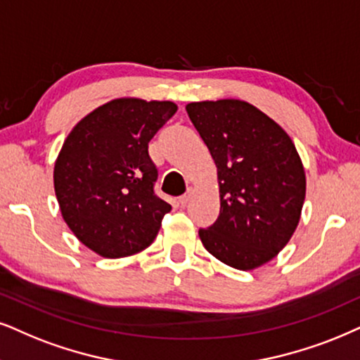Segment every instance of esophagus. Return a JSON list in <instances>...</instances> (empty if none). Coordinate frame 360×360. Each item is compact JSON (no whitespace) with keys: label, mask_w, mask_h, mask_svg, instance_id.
<instances>
[{"label":"esophagus","mask_w":360,"mask_h":360,"mask_svg":"<svg viewBox=\"0 0 360 360\" xmlns=\"http://www.w3.org/2000/svg\"><path fill=\"white\" fill-rule=\"evenodd\" d=\"M191 198H193V193H191V191H188V193L181 195V198H179V202H181V206H188L189 201H191Z\"/></svg>","instance_id":"obj_1"}]
</instances>
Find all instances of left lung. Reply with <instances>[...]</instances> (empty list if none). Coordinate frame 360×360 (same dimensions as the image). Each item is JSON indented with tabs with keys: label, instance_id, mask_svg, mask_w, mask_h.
Returning <instances> with one entry per match:
<instances>
[{
	"label": "left lung",
	"instance_id": "1",
	"mask_svg": "<svg viewBox=\"0 0 360 360\" xmlns=\"http://www.w3.org/2000/svg\"><path fill=\"white\" fill-rule=\"evenodd\" d=\"M217 166L221 211L199 229L221 262L251 271L276 257L292 238L306 198L297 149L282 127L239 99L186 106Z\"/></svg>",
	"mask_w": 360,
	"mask_h": 360
}]
</instances>
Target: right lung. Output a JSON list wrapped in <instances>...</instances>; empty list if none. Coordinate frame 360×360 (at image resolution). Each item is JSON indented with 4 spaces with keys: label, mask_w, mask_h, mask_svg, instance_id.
<instances>
[{
    "label": "right lung",
    "mask_w": 360,
    "mask_h": 360,
    "mask_svg": "<svg viewBox=\"0 0 360 360\" xmlns=\"http://www.w3.org/2000/svg\"><path fill=\"white\" fill-rule=\"evenodd\" d=\"M171 101L112 99L72 127L54 165L63 219L86 248L116 259L156 239L171 206L154 193L148 144L174 116Z\"/></svg>",
    "instance_id": "1"
}]
</instances>
